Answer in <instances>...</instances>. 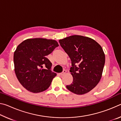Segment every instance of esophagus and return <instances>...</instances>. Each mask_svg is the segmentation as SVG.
Wrapping results in <instances>:
<instances>
[{"label":"esophagus","instance_id":"34e87169","mask_svg":"<svg viewBox=\"0 0 121 121\" xmlns=\"http://www.w3.org/2000/svg\"><path fill=\"white\" fill-rule=\"evenodd\" d=\"M66 72H67V71L65 70H63L62 73H60V75H64L65 73H66Z\"/></svg>","mask_w":121,"mask_h":121}]
</instances>
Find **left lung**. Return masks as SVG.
<instances>
[{
  "instance_id": "obj_1",
  "label": "left lung",
  "mask_w": 121,
  "mask_h": 121,
  "mask_svg": "<svg viewBox=\"0 0 121 121\" xmlns=\"http://www.w3.org/2000/svg\"><path fill=\"white\" fill-rule=\"evenodd\" d=\"M59 42L71 61L69 71L73 81L67 88L76 95L88 93L102 76L105 55L101 46L93 39L79 35L67 37Z\"/></svg>"
}]
</instances>
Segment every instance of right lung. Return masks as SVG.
I'll use <instances>...</instances> for the list:
<instances>
[{
    "label": "right lung",
    "instance_id": "obj_1",
    "mask_svg": "<svg viewBox=\"0 0 121 121\" xmlns=\"http://www.w3.org/2000/svg\"><path fill=\"white\" fill-rule=\"evenodd\" d=\"M58 46L55 40L36 38L27 39L16 48L14 70L19 82L28 91L39 93L50 87L56 73L51 70L52 64L46 56Z\"/></svg>",
    "mask_w": 121,
    "mask_h": 121
}]
</instances>
